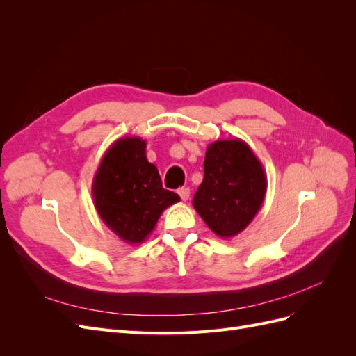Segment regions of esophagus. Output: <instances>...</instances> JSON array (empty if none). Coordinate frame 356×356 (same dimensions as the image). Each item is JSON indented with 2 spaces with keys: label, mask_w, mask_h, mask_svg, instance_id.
Returning a JSON list of instances; mask_svg holds the SVG:
<instances>
[{
  "label": "esophagus",
  "mask_w": 356,
  "mask_h": 356,
  "mask_svg": "<svg viewBox=\"0 0 356 356\" xmlns=\"http://www.w3.org/2000/svg\"><path fill=\"white\" fill-rule=\"evenodd\" d=\"M178 195H179V197L182 199V200H188V197H190V188L188 187H181V188H178Z\"/></svg>",
  "instance_id": "1"
}]
</instances>
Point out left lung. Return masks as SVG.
<instances>
[{
	"mask_svg": "<svg viewBox=\"0 0 356 356\" xmlns=\"http://www.w3.org/2000/svg\"><path fill=\"white\" fill-rule=\"evenodd\" d=\"M203 168L193 207L215 234L233 238L263 207L267 177L261 161L242 139H218L208 145Z\"/></svg>",
	"mask_w": 356,
	"mask_h": 356,
	"instance_id": "left-lung-1",
	"label": "left lung"
}]
</instances>
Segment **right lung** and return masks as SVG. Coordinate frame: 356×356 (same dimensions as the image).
<instances>
[{
	"label": "right lung",
	"instance_id": "obj_1",
	"mask_svg": "<svg viewBox=\"0 0 356 356\" xmlns=\"http://www.w3.org/2000/svg\"><path fill=\"white\" fill-rule=\"evenodd\" d=\"M147 143L138 136L117 139L106 149L92 182L93 204L99 218L129 245L143 243L161 212L179 202L161 187L157 168L147 160Z\"/></svg>",
	"mask_w": 356,
	"mask_h": 356
}]
</instances>
